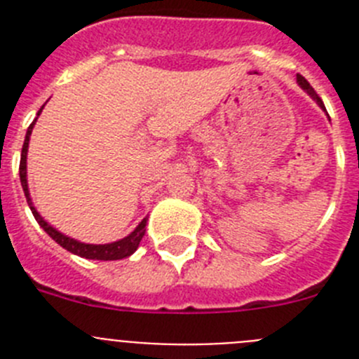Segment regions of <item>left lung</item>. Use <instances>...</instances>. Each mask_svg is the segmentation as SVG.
I'll return each mask as SVG.
<instances>
[{
	"label": "left lung",
	"mask_w": 359,
	"mask_h": 359,
	"mask_svg": "<svg viewBox=\"0 0 359 359\" xmlns=\"http://www.w3.org/2000/svg\"><path fill=\"white\" fill-rule=\"evenodd\" d=\"M297 82H298V86H300V88H302V90H304V91H306V93H307V95H309V97H311V98H313V100H315V102H316V104H318V106H320V107H322V109H323V111H325V106H323V102H322V98H320V97H318V95H316V91H315V90H313V88H311V84H309V82H307V81H306V79H304V77H302V75H297Z\"/></svg>",
	"instance_id": "8db88e82"
}]
</instances>
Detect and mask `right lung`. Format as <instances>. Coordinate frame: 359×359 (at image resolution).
<instances>
[{"instance_id":"1","label":"right lung","mask_w":359,"mask_h":359,"mask_svg":"<svg viewBox=\"0 0 359 359\" xmlns=\"http://www.w3.org/2000/svg\"><path fill=\"white\" fill-rule=\"evenodd\" d=\"M44 107V106H43ZM43 107L39 109V113L43 111ZM37 113V116H39ZM37 118L30 123V128H28L27 136H25V144H23V151H21V163H19V180H21V187H23L25 198H27L28 207H30L32 214L36 217V221L39 223V226L43 228L57 244H61L62 248L68 250L69 253L79 257H84V259H93V261H118V259H126V257L133 255L136 252V248L140 246L142 237L145 236V224H147V217H144L140 221V224L135 228V230L129 233L128 237H123V239L115 241V243H107V244H88V243H81V241L73 239V237L65 236L62 231H59L57 228H53L52 224H48L41 217L39 212L36 210L34 207V203H32L30 198V190H28V182H27V154H28V142H30V135L32 129L36 126Z\"/></svg>"}]
</instances>
